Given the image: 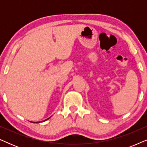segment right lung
<instances>
[{
	"label": "right lung",
	"instance_id": "1",
	"mask_svg": "<svg viewBox=\"0 0 147 147\" xmlns=\"http://www.w3.org/2000/svg\"><path fill=\"white\" fill-rule=\"evenodd\" d=\"M49 118H50V117H49V118H48L47 119H46V120H43V121H41V122H45V121H46V120H47L48 119H49ZM31 122H33V123H40V122H31Z\"/></svg>",
	"mask_w": 147,
	"mask_h": 147
}]
</instances>
